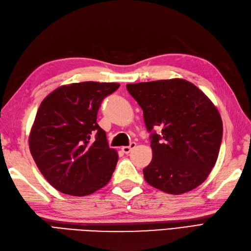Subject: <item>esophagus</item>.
<instances>
[{"label":"esophagus","instance_id":"1","mask_svg":"<svg viewBox=\"0 0 251 251\" xmlns=\"http://www.w3.org/2000/svg\"><path fill=\"white\" fill-rule=\"evenodd\" d=\"M136 147V143H134V142H132L131 144H130V146H124L121 148V150H122V152H125L126 154H127V153H130V151L133 149V148H135Z\"/></svg>","mask_w":251,"mask_h":251}]
</instances>
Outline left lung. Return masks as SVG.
<instances>
[{
    "mask_svg": "<svg viewBox=\"0 0 251 251\" xmlns=\"http://www.w3.org/2000/svg\"><path fill=\"white\" fill-rule=\"evenodd\" d=\"M144 112L153 156L145 180L179 195L203 183L215 165L223 138L217 108L198 87L182 78L127 84ZM162 129L161 134L153 130Z\"/></svg>",
    "mask_w": 251,
    "mask_h": 251,
    "instance_id": "left-lung-1",
    "label": "left lung"
}]
</instances>
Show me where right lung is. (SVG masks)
<instances>
[{
  "mask_svg": "<svg viewBox=\"0 0 251 251\" xmlns=\"http://www.w3.org/2000/svg\"><path fill=\"white\" fill-rule=\"evenodd\" d=\"M118 83L64 85L47 96L29 134V150L46 180L57 191L86 196L105 186L118 161L97 124L104 98Z\"/></svg>",
  "mask_w": 251,
  "mask_h": 251,
  "instance_id": "1",
  "label": "right lung"
}]
</instances>
